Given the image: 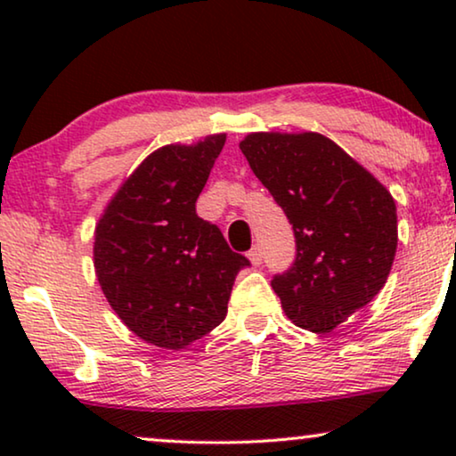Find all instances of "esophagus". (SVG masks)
Returning <instances> with one entry per match:
<instances>
[{
  "label": "esophagus",
  "mask_w": 456,
  "mask_h": 456,
  "mask_svg": "<svg viewBox=\"0 0 456 456\" xmlns=\"http://www.w3.org/2000/svg\"><path fill=\"white\" fill-rule=\"evenodd\" d=\"M247 257H248V261H251L253 265H261V261H264V253H261L259 247H253L251 251L247 253Z\"/></svg>",
  "instance_id": "esophagus-1"
}]
</instances>
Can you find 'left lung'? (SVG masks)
Listing matches in <instances>:
<instances>
[{
    "mask_svg": "<svg viewBox=\"0 0 456 456\" xmlns=\"http://www.w3.org/2000/svg\"><path fill=\"white\" fill-rule=\"evenodd\" d=\"M239 147L295 230V264L272 280L286 317L332 332L388 280L398 245L395 199L320 133H251Z\"/></svg>",
    "mask_w": 456,
    "mask_h": 456,
    "instance_id": "1",
    "label": "left lung"
}]
</instances>
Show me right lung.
<instances>
[{
	"label": "right lung",
	"instance_id": "add662e5",
	"mask_svg": "<svg viewBox=\"0 0 456 456\" xmlns=\"http://www.w3.org/2000/svg\"><path fill=\"white\" fill-rule=\"evenodd\" d=\"M226 134L147 155L105 205L93 264L105 298L130 332L180 351L220 326L248 259L197 216Z\"/></svg>",
	"mask_w": 456,
	"mask_h": 456
}]
</instances>
